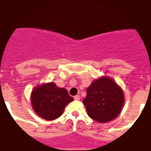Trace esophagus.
Segmentation results:
<instances>
[{
	"label": "esophagus",
	"instance_id": "obj_1",
	"mask_svg": "<svg viewBox=\"0 0 151 151\" xmlns=\"http://www.w3.org/2000/svg\"><path fill=\"white\" fill-rule=\"evenodd\" d=\"M74 99L75 100H76V101H79L80 99V95H76L74 96Z\"/></svg>",
	"mask_w": 151,
	"mask_h": 151
}]
</instances>
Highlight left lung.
I'll list each match as a JSON object with an SVG mask.
<instances>
[{
  "label": "left lung",
  "instance_id": "left-lung-1",
  "mask_svg": "<svg viewBox=\"0 0 151 151\" xmlns=\"http://www.w3.org/2000/svg\"><path fill=\"white\" fill-rule=\"evenodd\" d=\"M83 104L92 119L100 123L110 122L121 113L124 94L112 79L101 77L87 88V96Z\"/></svg>",
  "mask_w": 151,
  "mask_h": 151
}]
</instances>
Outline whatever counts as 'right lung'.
<instances>
[{
    "mask_svg": "<svg viewBox=\"0 0 151 151\" xmlns=\"http://www.w3.org/2000/svg\"><path fill=\"white\" fill-rule=\"evenodd\" d=\"M73 101L68 91L54 83L41 85L34 89L32 106L38 116L47 121L57 119L63 113L65 106Z\"/></svg>",
    "mask_w": 151,
    "mask_h": 151,
    "instance_id": "right-lung-1",
    "label": "right lung"
}]
</instances>
